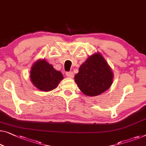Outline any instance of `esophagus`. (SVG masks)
Instances as JSON below:
<instances>
[{
    "mask_svg": "<svg viewBox=\"0 0 146 146\" xmlns=\"http://www.w3.org/2000/svg\"><path fill=\"white\" fill-rule=\"evenodd\" d=\"M66 76L68 78H73L74 76V73L72 72H67L66 73Z\"/></svg>",
    "mask_w": 146,
    "mask_h": 146,
    "instance_id": "34e87169",
    "label": "esophagus"
}]
</instances>
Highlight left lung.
Listing matches in <instances>:
<instances>
[{"mask_svg": "<svg viewBox=\"0 0 146 146\" xmlns=\"http://www.w3.org/2000/svg\"><path fill=\"white\" fill-rule=\"evenodd\" d=\"M113 74L100 53L89 56L74 76L80 90L88 96H97L111 87Z\"/></svg>", "mask_w": 146, "mask_h": 146, "instance_id": "left-lung-1", "label": "left lung"}]
</instances>
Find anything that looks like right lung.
Returning a JSON list of instances; mask_svg holds the SVG:
<instances>
[{
	"mask_svg": "<svg viewBox=\"0 0 146 146\" xmlns=\"http://www.w3.org/2000/svg\"><path fill=\"white\" fill-rule=\"evenodd\" d=\"M30 78L33 85L40 90L48 92L57 87L63 79L60 72L54 70L53 66L45 60L37 61L30 72Z\"/></svg>",
	"mask_w": 146,
	"mask_h": 146,
	"instance_id": "right-lung-1",
	"label": "right lung"
}]
</instances>
